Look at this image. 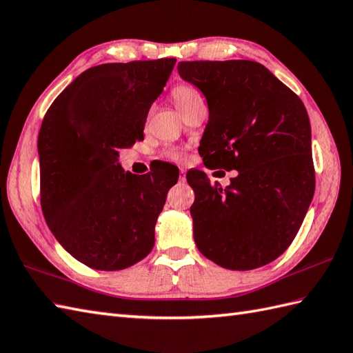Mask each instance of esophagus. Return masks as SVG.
Instances as JSON below:
<instances>
[{
  "instance_id": "1",
  "label": "esophagus",
  "mask_w": 353,
  "mask_h": 353,
  "mask_svg": "<svg viewBox=\"0 0 353 353\" xmlns=\"http://www.w3.org/2000/svg\"><path fill=\"white\" fill-rule=\"evenodd\" d=\"M179 180H180V182H185V180H186V170L180 168V173H179Z\"/></svg>"
}]
</instances>
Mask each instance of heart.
Listing matches in <instances>:
<instances>
[{"mask_svg":"<svg viewBox=\"0 0 353 353\" xmlns=\"http://www.w3.org/2000/svg\"><path fill=\"white\" fill-rule=\"evenodd\" d=\"M196 97H201V96L191 85L180 84L173 90V99H174V103L179 110L183 108V106L190 103L191 101L196 99ZM163 158L168 161H173V162H180V161H183V153L177 149H168L163 152Z\"/></svg>","mask_w":353,"mask_h":353,"instance_id":"heart-1","label":"heart"}]
</instances>
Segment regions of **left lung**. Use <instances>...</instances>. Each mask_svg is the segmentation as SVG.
Returning <instances> with one entry per match:
<instances>
[{
	"mask_svg": "<svg viewBox=\"0 0 353 353\" xmlns=\"http://www.w3.org/2000/svg\"><path fill=\"white\" fill-rule=\"evenodd\" d=\"M177 70L208 101L203 161L237 171L224 190L200 170L186 174L196 248L225 269L265 266L289 248L314 195L305 106L256 61H180Z\"/></svg>",
	"mask_w": 353,
	"mask_h": 353,
	"instance_id": "1",
	"label": "left lung"
}]
</instances>
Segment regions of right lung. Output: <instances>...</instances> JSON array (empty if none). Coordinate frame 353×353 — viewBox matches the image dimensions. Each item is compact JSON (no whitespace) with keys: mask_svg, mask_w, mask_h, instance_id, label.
<instances>
[{"mask_svg":"<svg viewBox=\"0 0 353 353\" xmlns=\"http://www.w3.org/2000/svg\"><path fill=\"white\" fill-rule=\"evenodd\" d=\"M176 59L90 68L49 106L40 128V203L49 230L88 268L120 270L154 245V224L176 185L167 163L137 176L119 163V149L144 139L152 103Z\"/></svg>","mask_w":353,"mask_h":353,"instance_id":"right-lung-1","label":"right lung"}]
</instances>
